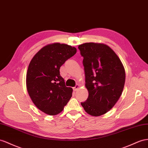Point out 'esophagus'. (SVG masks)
Returning <instances> with one entry per match:
<instances>
[{
	"mask_svg": "<svg viewBox=\"0 0 148 148\" xmlns=\"http://www.w3.org/2000/svg\"><path fill=\"white\" fill-rule=\"evenodd\" d=\"M79 84H77V85H75V86L74 87V88H73V90H74V91H76V90L79 88Z\"/></svg>",
	"mask_w": 148,
	"mask_h": 148,
	"instance_id": "obj_1",
	"label": "esophagus"
}]
</instances>
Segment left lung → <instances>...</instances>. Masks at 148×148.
<instances>
[{
	"mask_svg": "<svg viewBox=\"0 0 148 148\" xmlns=\"http://www.w3.org/2000/svg\"><path fill=\"white\" fill-rule=\"evenodd\" d=\"M78 48L84 58L88 99L81 103L85 111L92 116L104 114L114 107L124 89L126 73L119 57L108 45L87 42Z\"/></svg>",
	"mask_w": 148,
	"mask_h": 148,
	"instance_id": "obj_1",
	"label": "left lung"
}]
</instances>
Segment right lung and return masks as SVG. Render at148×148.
I'll return each mask as SVG.
<instances>
[{
    "instance_id": "add662e5",
    "label": "right lung",
    "mask_w": 148,
    "mask_h": 148,
    "mask_svg": "<svg viewBox=\"0 0 148 148\" xmlns=\"http://www.w3.org/2000/svg\"><path fill=\"white\" fill-rule=\"evenodd\" d=\"M76 48L58 42L45 45L33 57L26 75L29 95L43 112L54 116L62 112L72 97L73 89L65 86L59 69L76 53Z\"/></svg>"
}]
</instances>
